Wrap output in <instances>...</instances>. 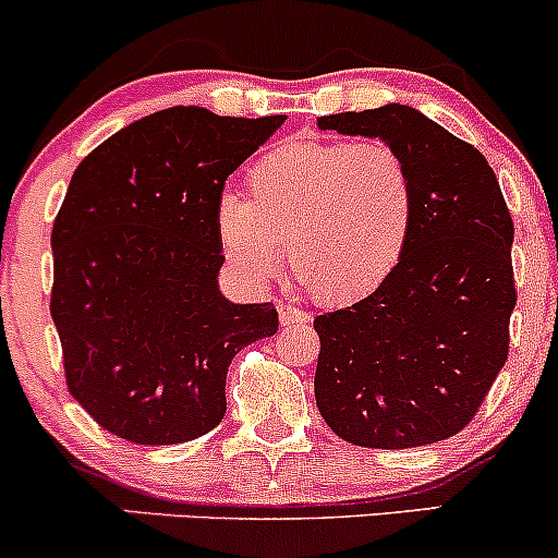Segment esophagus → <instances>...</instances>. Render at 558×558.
<instances>
[{
    "mask_svg": "<svg viewBox=\"0 0 558 558\" xmlns=\"http://www.w3.org/2000/svg\"><path fill=\"white\" fill-rule=\"evenodd\" d=\"M278 317H280V326H286V328L307 326V323H312L310 312L293 307V304H278Z\"/></svg>",
    "mask_w": 558,
    "mask_h": 558,
    "instance_id": "esophagus-1",
    "label": "esophagus"
}]
</instances>
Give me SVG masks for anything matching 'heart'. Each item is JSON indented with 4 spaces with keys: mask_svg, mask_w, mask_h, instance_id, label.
Returning a JSON list of instances; mask_svg holds the SVG:
<instances>
[{
    "mask_svg": "<svg viewBox=\"0 0 558 558\" xmlns=\"http://www.w3.org/2000/svg\"><path fill=\"white\" fill-rule=\"evenodd\" d=\"M246 185L248 198L219 195L214 230L251 286L278 272L286 243L293 280L315 302L347 307L381 289L405 256L415 187L387 140L283 143L251 167Z\"/></svg>",
    "mask_w": 558,
    "mask_h": 558,
    "instance_id": "heart-1",
    "label": "heart"
}]
</instances>
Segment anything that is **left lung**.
<instances>
[{"instance_id":"8db88e82","label":"left lung","mask_w":558,"mask_h":558,"mask_svg":"<svg viewBox=\"0 0 558 558\" xmlns=\"http://www.w3.org/2000/svg\"><path fill=\"white\" fill-rule=\"evenodd\" d=\"M317 126L387 140L415 187L413 232L387 283L315 317L317 410L360 448L448 439L480 413L508 360L513 222L495 171L474 145L397 102L320 116Z\"/></svg>"}]
</instances>
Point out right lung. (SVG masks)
I'll list each match as a JSON object with an SVG mask.
<instances>
[{
  "instance_id": "right-lung-1",
  "label": "right lung",
  "mask_w": 558,
  "mask_h": 558,
  "mask_svg": "<svg viewBox=\"0 0 558 558\" xmlns=\"http://www.w3.org/2000/svg\"><path fill=\"white\" fill-rule=\"evenodd\" d=\"M283 121L167 108L73 171L52 225L50 312L73 400L116 437H204L228 410L232 357L278 330L272 304L219 293L214 206Z\"/></svg>"
}]
</instances>
